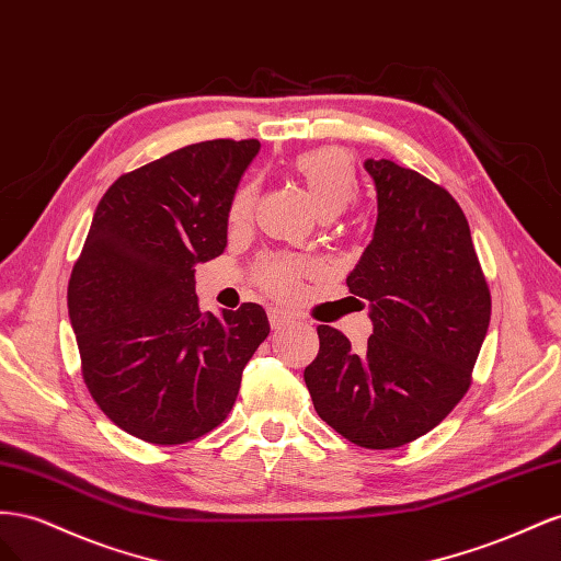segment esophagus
I'll return each mask as SVG.
<instances>
[{"label": "esophagus", "instance_id": "1", "mask_svg": "<svg viewBox=\"0 0 561 561\" xmlns=\"http://www.w3.org/2000/svg\"><path fill=\"white\" fill-rule=\"evenodd\" d=\"M267 317H270L272 331H282V329H286L289 324H294V319L286 314V312H282V310H270Z\"/></svg>", "mask_w": 561, "mask_h": 561}]
</instances>
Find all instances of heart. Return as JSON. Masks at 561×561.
Wrapping results in <instances>:
<instances>
[{"mask_svg": "<svg viewBox=\"0 0 561 561\" xmlns=\"http://www.w3.org/2000/svg\"><path fill=\"white\" fill-rule=\"evenodd\" d=\"M291 173L306 192L312 209L322 218H333L357 199V171L355 159L343 148H314L298 152L289 162ZM255 204V185L247 183L237 190L230 206V222L242 226L249 220ZM308 275V263L296 255H265L255 263L253 277L263 289L277 298H291L298 279Z\"/></svg>", "mask_w": 561, "mask_h": 561, "instance_id": "b5f03b06", "label": "heart"}]
</instances>
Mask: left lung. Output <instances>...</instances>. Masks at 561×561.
<instances>
[{"label":"left lung","mask_w":561,"mask_h":561,"mask_svg":"<svg viewBox=\"0 0 561 561\" xmlns=\"http://www.w3.org/2000/svg\"><path fill=\"white\" fill-rule=\"evenodd\" d=\"M378 218L371 244L347 275L369 302L364 352L333 327H317L306 369L314 411L364 449H397L454 411L491 319V294L468 218L442 185L390 159H366Z\"/></svg>","instance_id":"1"}]
</instances>
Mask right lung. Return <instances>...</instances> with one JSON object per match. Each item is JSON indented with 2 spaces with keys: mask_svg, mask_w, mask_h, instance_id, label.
Listing matches in <instances>:
<instances>
[{
  "mask_svg": "<svg viewBox=\"0 0 561 561\" xmlns=\"http://www.w3.org/2000/svg\"><path fill=\"white\" fill-rule=\"evenodd\" d=\"M259 140L185 146L119 175L95 206L68 284L82 376L129 435L185 444L228 419L267 339L255 302L199 312L195 265L228 244V216Z\"/></svg>",
  "mask_w": 561,
  "mask_h": 561,
  "instance_id": "add662e5",
  "label": "right lung"
}]
</instances>
